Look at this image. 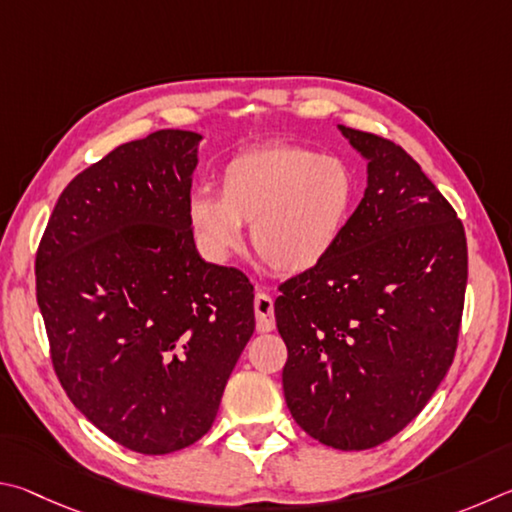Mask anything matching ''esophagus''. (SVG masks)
<instances>
[{
	"label": "esophagus",
	"instance_id": "1",
	"mask_svg": "<svg viewBox=\"0 0 512 512\" xmlns=\"http://www.w3.org/2000/svg\"><path fill=\"white\" fill-rule=\"evenodd\" d=\"M254 312H256V330L258 333H270L274 330L276 321H274V301L270 297V292L258 288L256 297H254Z\"/></svg>",
	"mask_w": 512,
	"mask_h": 512
}]
</instances>
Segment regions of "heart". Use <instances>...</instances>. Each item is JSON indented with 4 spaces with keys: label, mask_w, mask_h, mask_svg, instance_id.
<instances>
[{
    "label": "heart",
    "mask_w": 512,
    "mask_h": 512,
    "mask_svg": "<svg viewBox=\"0 0 512 512\" xmlns=\"http://www.w3.org/2000/svg\"><path fill=\"white\" fill-rule=\"evenodd\" d=\"M220 195L193 193L188 222L204 251L218 261L251 245L281 274L308 272L342 242L357 202V179L344 159L317 150L267 143L222 166Z\"/></svg>",
    "instance_id": "b5f03b06"
}]
</instances>
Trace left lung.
<instances>
[{"label":"left lung","instance_id":"1","mask_svg":"<svg viewBox=\"0 0 512 512\" xmlns=\"http://www.w3.org/2000/svg\"><path fill=\"white\" fill-rule=\"evenodd\" d=\"M369 159V186L324 263L279 285L285 402L303 432L369 450L402 432L452 366L468 242L409 152L339 125Z\"/></svg>","mask_w":512,"mask_h":512}]
</instances>
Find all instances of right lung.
I'll return each instance as SVG.
<instances>
[{"instance_id": "right-lung-1", "label": "right lung", "mask_w": 512, "mask_h": 512, "mask_svg": "<svg viewBox=\"0 0 512 512\" xmlns=\"http://www.w3.org/2000/svg\"><path fill=\"white\" fill-rule=\"evenodd\" d=\"M123 143L58 197L35 254V297L62 389L139 454L209 432L254 333V285L200 258L188 222L197 141Z\"/></svg>"}]
</instances>
